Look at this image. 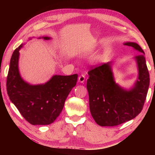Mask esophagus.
Here are the masks:
<instances>
[{
  "label": "esophagus",
  "mask_w": 155,
  "mask_h": 155,
  "mask_svg": "<svg viewBox=\"0 0 155 155\" xmlns=\"http://www.w3.org/2000/svg\"><path fill=\"white\" fill-rule=\"evenodd\" d=\"M85 77L83 74L81 75V76H79L78 78V81L79 83H83L84 81H85Z\"/></svg>",
  "instance_id": "34e87169"
}]
</instances>
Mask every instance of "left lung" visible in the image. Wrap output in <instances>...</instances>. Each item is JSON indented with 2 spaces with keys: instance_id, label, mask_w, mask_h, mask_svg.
Segmentation results:
<instances>
[{
  "instance_id": "left-lung-1",
  "label": "left lung",
  "mask_w": 155,
  "mask_h": 155,
  "mask_svg": "<svg viewBox=\"0 0 155 155\" xmlns=\"http://www.w3.org/2000/svg\"><path fill=\"white\" fill-rule=\"evenodd\" d=\"M124 45L141 53L134 58L138 76L132 87L126 89L116 83L112 62L88 72L89 107L94 120L100 126H116L133 120L142 111L147 96L150 78L144 51L133 42Z\"/></svg>"
}]
</instances>
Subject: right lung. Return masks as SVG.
Returning <instances> with one entry per match:
<instances>
[{
    "instance_id": "1",
    "label": "right lung",
    "mask_w": 155,
    "mask_h": 155,
    "mask_svg": "<svg viewBox=\"0 0 155 155\" xmlns=\"http://www.w3.org/2000/svg\"><path fill=\"white\" fill-rule=\"evenodd\" d=\"M45 40L51 37H42ZM31 38L29 39L30 40ZM21 44L14 50L7 77L8 94L25 120L31 125H49L61 112L70 92L76 85L78 74L54 75L40 85H30L23 79L18 70Z\"/></svg>"
}]
</instances>
